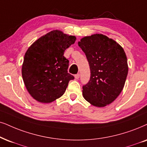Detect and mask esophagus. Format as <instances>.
Instances as JSON below:
<instances>
[{
    "label": "esophagus",
    "instance_id": "obj_1",
    "mask_svg": "<svg viewBox=\"0 0 147 147\" xmlns=\"http://www.w3.org/2000/svg\"><path fill=\"white\" fill-rule=\"evenodd\" d=\"M79 77H80V74L79 73H78V74H77V75H75V77L76 79H79Z\"/></svg>",
    "mask_w": 147,
    "mask_h": 147
}]
</instances>
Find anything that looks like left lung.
<instances>
[{
    "label": "left lung",
    "instance_id": "1",
    "mask_svg": "<svg viewBox=\"0 0 147 147\" xmlns=\"http://www.w3.org/2000/svg\"><path fill=\"white\" fill-rule=\"evenodd\" d=\"M78 45L86 55L91 72L90 81L83 86V97L95 107H105L118 97L125 85L128 72L125 51L103 34L85 36Z\"/></svg>",
    "mask_w": 147,
    "mask_h": 147
}]
</instances>
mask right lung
<instances>
[{
	"label": "right lung",
	"mask_w": 147,
	"mask_h": 147,
	"mask_svg": "<svg viewBox=\"0 0 147 147\" xmlns=\"http://www.w3.org/2000/svg\"><path fill=\"white\" fill-rule=\"evenodd\" d=\"M75 39V36L53 30L36 40L27 50L22 78L29 94L37 101H54L64 94L70 80L75 79L68 72L69 60L64 53Z\"/></svg>",
	"instance_id": "right-lung-1"
}]
</instances>
